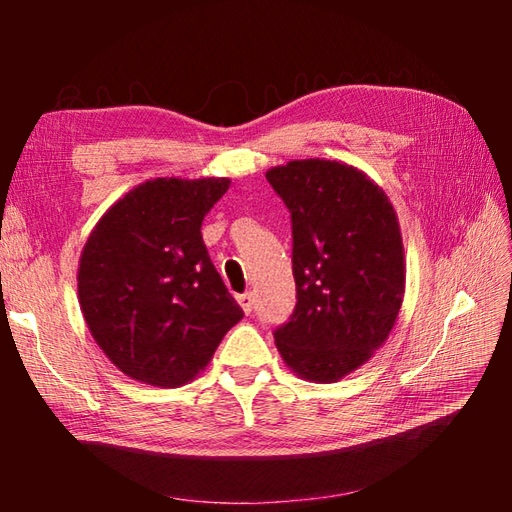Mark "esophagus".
I'll return each mask as SVG.
<instances>
[{
  "label": "esophagus",
  "mask_w": 512,
  "mask_h": 512,
  "mask_svg": "<svg viewBox=\"0 0 512 512\" xmlns=\"http://www.w3.org/2000/svg\"><path fill=\"white\" fill-rule=\"evenodd\" d=\"M237 303H239V306H242V310L246 314L253 312V292H244V295H239Z\"/></svg>",
  "instance_id": "obj_1"
}]
</instances>
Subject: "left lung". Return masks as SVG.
Here are the masks:
<instances>
[{"instance_id": "left-lung-1", "label": "left lung", "mask_w": 512, "mask_h": 512, "mask_svg": "<svg viewBox=\"0 0 512 512\" xmlns=\"http://www.w3.org/2000/svg\"><path fill=\"white\" fill-rule=\"evenodd\" d=\"M292 215L297 306L275 332L284 363L336 383L389 339L405 297V248L383 187L341 160H290L266 171Z\"/></svg>"}]
</instances>
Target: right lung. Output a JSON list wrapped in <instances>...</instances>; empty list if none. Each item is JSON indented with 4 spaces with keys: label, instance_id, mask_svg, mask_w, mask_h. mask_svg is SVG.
<instances>
[{
    "label": "right lung",
    "instance_id": "1",
    "mask_svg": "<svg viewBox=\"0 0 512 512\" xmlns=\"http://www.w3.org/2000/svg\"><path fill=\"white\" fill-rule=\"evenodd\" d=\"M228 187V178L147 180L103 213L81 250L83 319L105 356L138 383H191L244 317L200 233Z\"/></svg>",
    "mask_w": 512,
    "mask_h": 512
}]
</instances>
